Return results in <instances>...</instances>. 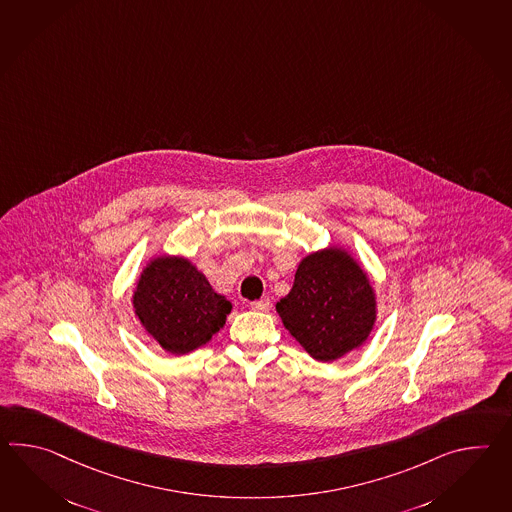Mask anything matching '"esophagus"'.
Segmentation results:
<instances>
[{
  "mask_svg": "<svg viewBox=\"0 0 512 512\" xmlns=\"http://www.w3.org/2000/svg\"><path fill=\"white\" fill-rule=\"evenodd\" d=\"M272 307V303H270V299L268 297H264V299H259V301H253L251 303V308L253 310H257V312H268Z\"/></svg>",
  "mask_w": 512,
  "mask_h": 512,
  "instance_id": "34e87169",
  "label": "esophagus"
}]
</instances>
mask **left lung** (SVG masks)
<instances>
[{"instance_id":"8db88e82","label":"left lung","mask_w":512,"mask_h":512,"mask_svg":"<svg viewBox=\"0 0 512 512\" xmlns=\"http://www.w3.org/2000/svg\"><path fill=\"white\" fill-rule=\"evenodd\" d=\"M283 325L319 362L360 347L376 319L367 275L345 251H318L297 268L294 286L277 305Z\"/></svg>"}]
</instances>
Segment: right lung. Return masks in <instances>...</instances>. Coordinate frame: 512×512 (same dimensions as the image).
Here are the masks:
<instances>
[{
	"label": "right lung",
	"mask_w": 512,
	"mask_h": 512,
	"mask_svg": "<svg viewBox=\"0 0 512 512\" xmlns=\"http://www.w3.org/2000/svg\"><path fill=\"white\" fill-rule=\"evenodd\" d=\"M137 318L172 354L191 353L224 327L231 303L218 296L204 273L180 257L150 262L134 292Z\"/></svg>",
	"instance_id": "1"
}]
</instances>
